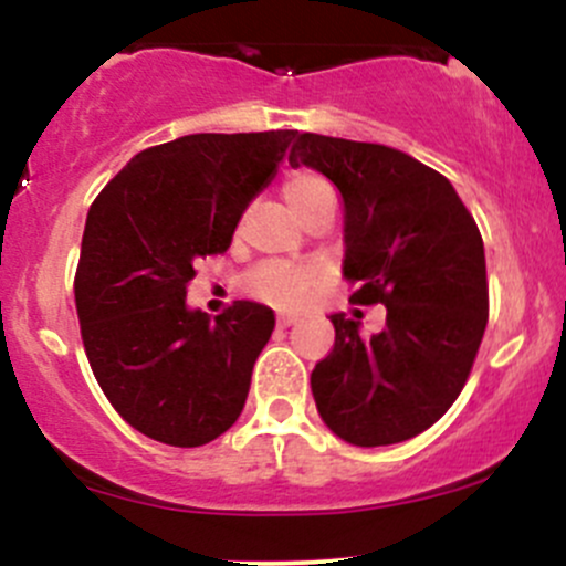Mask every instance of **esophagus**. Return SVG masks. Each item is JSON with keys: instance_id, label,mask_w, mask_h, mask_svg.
<instances>
[{"instance_id": "1", "label": "esophagus", "mask_w": 566, "mask_h": 566, "mask_svg": "<svg viewBox=\"0 0 566 566\" xmlns=\"http://www.w3.org/2000/svg\"><path fill=\"white\" fill-rule=\"evenodd\" d=\"M293 323H295V314H279V317H276L279 328H290Z\"/></svg>"}]
</instances>
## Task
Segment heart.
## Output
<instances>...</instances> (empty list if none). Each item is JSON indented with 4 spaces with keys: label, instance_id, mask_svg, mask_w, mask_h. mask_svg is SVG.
Masks as SVG:
<instances>
[{
    "label": "heart",
    "instance_id": "b5f03b06",
    "mask_svg": "<svg viewBox=\"0 0 566 566\" xmlns=\"http://www.w3.org/2000/svg\"><path fill=\"white\" fill-rule=\"evenodd\" d=\"M284 200L293 208L295 217L306 219L319 203L333 198V187L323 176L298 170L284 178ZM319 282L317 268L290 265V263H263L247 276V290L254 298L273 303V306H298L308 290Z\"/></svg>",
    "mask_w": 566,
    "mask_h": 566
}]
</instances>
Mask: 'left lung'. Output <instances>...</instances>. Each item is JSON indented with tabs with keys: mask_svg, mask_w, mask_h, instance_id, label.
Listing matches in <instances>:
<instances>
[{
	"mask_svg": "<svg viewBox=\"0 0 566 566\" xmlns=\"http://www.w3.org/2000/svg\"><path fill=\"white\" fill-rule=\"evenodd\" d=\"M290 165L317 170L344 200L353 303L388 308L385 328L331 314L336 342L312 371L319 418L338 439H412L453 407L488 323L485 249L453 184L398 148L303 133Z\"/></svg>",
	"mask_w": 566,
	"mask_h": 566,
	"instance_id": "left-lung-1",
	"label": "left lung"
}]
</instances>
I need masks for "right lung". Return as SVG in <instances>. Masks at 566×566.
<instances>
[{"instance_id":"obj_1","label":"right lung","mask_w":566,"mask_h":566,"mask_svg":"<svg viewBox=\"0 0 566 566\" xmlns=\"http://www.w3.org/2000/svg\"><path fill=\"white\" fill-rule=\"evenodd\" d=\"M298 129L200 133L135 154L86 217L75 308L86 358L135 431L200 448L247 403L273 312L187 306L195 260L228 252L247 206L273 181Z\"/></svg>"}]
</instances>
